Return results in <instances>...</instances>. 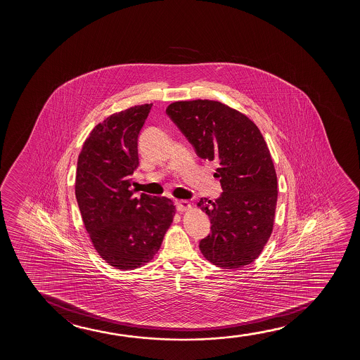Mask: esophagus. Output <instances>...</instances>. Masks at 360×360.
<instances>
[{"label": "esophagus", "instance_id": "esophagus-1", "mask_svg": "<svg viewBox=\"0 0 360 360\" xmlns=\"http://www.w3.org/2000/svg\"><path fill=\"white\" fill-rule=\"evenodd\" d=\"M176 207H177V210L179 212H187L191 209V204L187 200H177Z\"/></svg>", "mask_w": 360, "mask_h": 360}]
</instances>
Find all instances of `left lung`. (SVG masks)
<instances>
[{
  "mask_svg": "<svg viewBox=\"0 0 360 360\" xmlns=\"http://www.w3.org/2000/svg\"><path fill=\"white\" fill-rule=\"evenodd\" d=\"M166 113L198 156L217 165L214 177L220 179L221 195L197 204L212 222V232L199 243L202 256L224 269L250 264L271 237L278 199L263 135L245 114L217 101H179Z\"/></svg>",
  "mask_w": 360,
  "mask_h": 360,
  "instance_id": "1",
  "label": "left lung"
}]
</instances>
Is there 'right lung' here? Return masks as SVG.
I'll return each mask as SVG.
<instances>
[{"label": "right lung", "mask_w": 360, "mask_h": 360, "mask_svg": "<svg viewBox=\"0 0 360 360\" xmlns=\"http://www.w3.org/2000/svg\"><path fill=\"white\" fill-rule=\"evenodd\" d=\"M153 103L114 113L94 127L77 160L75 194L84 227L109 266H145L158 253L176 207L166 197L130 191L138 138Z\"/></svg>", "instance_id": "add662e5"}]
</instances>
